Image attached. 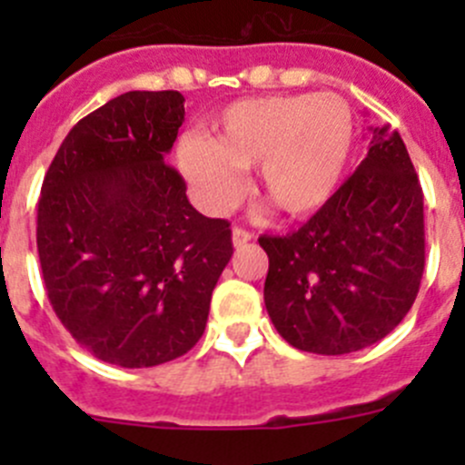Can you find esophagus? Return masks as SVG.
I'll return each instance as SVG.
<instances>
[{
  "label": "esophagus",
  "mask_w": 465,
  "mask_h": 465,
  "mask_svg": "<svg viewBox=\"0 0 465 465\" xmlns=\"http://www.w3.org/2000/svg\"><path fill=\"white\" fill-rule=\"evenodd\" d=\"M252 233L247 232V229H242V227H233V232H232V241H233V247H245L247 242L252 241Z\"/></svg>",
  "instance_id": "34e87169"
}]
</instances>
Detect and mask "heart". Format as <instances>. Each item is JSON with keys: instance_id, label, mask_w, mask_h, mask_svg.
<instances>
[{"instance_id": "1", "label": "heart", "mask_w": 465, "mask_h": 465, "mask_svg": "<svg viewBox=\"0 0 465 465\" xmlns=\"http://www.w3.org/2000/svg\"><path fill=\"white\" fill-rule=\"evenodd\" d=\"M353 142V112L337 94H276L227 105L211 121V139L184 137L177 159L204 209H232L242 195L238 171L256 166L261 198L303 218L335 195Z\"/></svg>"}]
</instances>
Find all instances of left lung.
<instances>
[{
  "mask_svg": "<svg viewBox=\"0 0 465 465\" xmlns=\"http://www.w3.org/2000/svg\"><path fill=\"white\" fill-rule=\"evenodd\" d=\"M265 308L294 349L344 355L387 337L410 312L425 267L423 189L401 134L371 128L353 175L303 227L261 236Z\"/></svg>",
  "mask_w": 465,
  "mask_h": 465,
  "instance_id": "left-lung-1",
  "label": "left lung"
}]
</instances>
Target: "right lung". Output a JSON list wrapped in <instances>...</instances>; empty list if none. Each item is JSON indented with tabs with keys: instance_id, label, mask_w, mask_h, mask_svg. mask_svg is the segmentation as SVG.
<instances>
[{
	"instance_id": "obj_1",
	"label": "right lung",
	"mask_w": 465,
	"mask_h": 465,
	"mask_svg": "<svg viewBox=\"0 0 465 465\" xmlns=\"http://www.w3.org/2000/svg\"><path fill=\"white\" fill-rule=\"evenodd\" d=\"M180 92H125L78 121L37 203L46 297L94 358L157 367L203 337L211 292L233 254L227 220L206 218L166 157Z\"/></svg>"
}]
</instances>
